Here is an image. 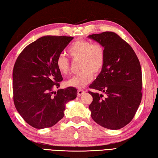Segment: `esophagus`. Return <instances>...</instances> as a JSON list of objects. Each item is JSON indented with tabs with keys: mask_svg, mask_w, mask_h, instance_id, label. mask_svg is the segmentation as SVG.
<instances>
[{
	"mask_svg": "<svg viewBox=\"0 0 158 158\" xmlns=\"http://www.w3.org/2000/svg\"><path fill=\"white\" fill-rule=\"evenodd\" d=\"M84 93H85V91H84V90H83V89H79L78 90H77V96H82Z\"/></svg>",
	"mask_w": 158,
	"mask_h": 158,
	"instance_id": "obj_1",
	"label": "esophagus"
}]
</instances>
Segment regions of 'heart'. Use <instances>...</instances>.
Returning a JSON list of instances; mask_svg holds the SVG:
<instances>
[{"mask_svg": "<svg viewBox=\"0 0 158 158\" xmlns=\"http://www.w3.org/2000/svg\"><path fill=\"white\" fill-rule=\"evenodd\" d=\"M68 54L73 61L79 62L81 72L67 80V86L81 88L92 81L94 73L98 75L105 64V48L100 43H92L85 39H78L70 45ZM56 68L60 74L64 75L69 71V60L61 54L56 60Z\"/></svg>", "mask_w": 158, "mask_h": 158, "instance_id": "heart-1", "label": "heart"}]
</instances>
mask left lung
<instances>
[{
  "mask_svg": "<svg viewBox=\"0 0 158 158\" xmlns=\"http://www.w3.org/2000/svg\"><path fill=\"white\" fill-rule=\"evenodd\" d=\"M88 37L105 48V64L89 88L93 97L89 105L95 122L105 128L118 130L135 117L142 99V71L140 62L128 43L113 32H104Z\"/></svg>",
  "mask_w": 158,
  "mask_h": 158,
  "instance_id": "8db88e82",
  "label": "left lung"
}]
</instances>
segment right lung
Returning a JSON list of instances; mask_svg holds the SVG:
<instances>
[{
  "mask_svg": "<svg viewBox=\"0 0 158 158\" xmlns=\"http://www.w3.org/2000/svg\"><path fill=\"white\" fill-rule=\"evenodd\" d=\"M72 36H45L19 53L13 70V102L19 115L37 129L50 127L63 118L65 104L76 98L73 87L53 91L62 81L56 60Z\"/></svg>",
  "mask_w": 158,
  "mask_h": 158,
  "instance_id": "obj_1",
  "label": "right lung"
}]
</instances>
